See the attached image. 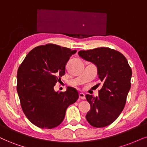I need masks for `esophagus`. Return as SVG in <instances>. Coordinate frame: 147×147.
Listing matches in <instances>:
<instances>
[{"instance_id":"34e87169","label":"esophagus","mask_w":147,"mask_h":147,"mask_svg":"<svg viewBox=\"0 0 147 147\" xmlns=\"http://www.w3.org/2000/svg\"><path fill=\"white\" fill-rule=\"evenodd\" d=\"M79 97L82 99H85V95L83 93H79Z\"/></svg>"}]
</instances>
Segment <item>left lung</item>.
Returning <instances> with one entry per match:
<instances>
[{
    "mask_svg": "<svg viewBox=\"0 0 147 147\" xmlns=\"http://www.w3.org/2000/svg\"><path fill=\"white\" fill-rule=\"evenodd\" d=\"M79 56L97 66L102 87L98 97L86 95L90 105L86 119L95 127L108 126L119 117L123 110L131 88L132 71L122 54L109 48L80 50Z\"/></svg>",
    "mask_w": 147,
    "mask_h": 147,
    "instance_id": "left-lung-1",
    "label": "left lung"
}]
</instances>
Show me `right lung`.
<instances>
[{
    "label": "right lung",
    "mask_w": 147,
    "mask_h": 147,
    "mask_svg": "<svg viewBox=\"0 0 147 147\" xmlns=\"http://www.w3.org/2000/svg\"><path fill=\"white\" fill-rule=\"evenodd\" d=\"M76 50L48 43L28 52L17 74V91L22 109L32 124L52 129L63 122L67 108L78 99V92L68 87L56 92L54 86L65 75V65Z\"/></svg>",
    "instance_id": "obj_1"
}]
</instances>
